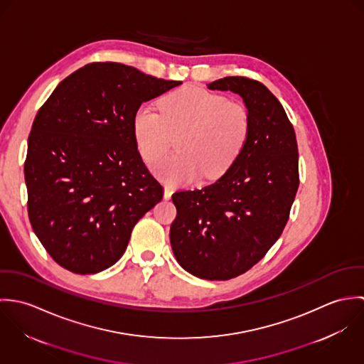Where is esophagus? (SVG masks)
Instances as JSON below:
<instances>
[{"instance_id":"34e87169","label":"esophagus","mask_w":364,"mask_h":364,"mask_svg":"<svg viewBox=\"0 0 364 364\" xmlns=\"http://www.w3.org/2000/svg\"><path fill=\"white\" fill-rule=\"evenodd\" d=\"M172 193H173V188L171 185H165L164 186V198L165 199H171Z\"/></svg>"}]
</instances>
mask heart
I'll return each mask as SVG.
<instances>
[{
  "instance_id": "1",
  "label": "heart",
  "mask_w": 364,
  "mask_h": 364,
  "mask_svg": "<svg viewBox=\"0 0 364 364\" xmlns=\"http://www.w3.org/2000/svg\"><path fill=\"white\" fill-rule=\"evenodd\" d=\"M161 112L140 106L133 117V134L146 161L164 156L172 136L182 133L178 156L154 164L156 173L168 183L195 181L202 172L206 179L224 175L242 154L251 130L245 106L198 87L176 90L159 102Z\"/></svg>"
}]
</instances>
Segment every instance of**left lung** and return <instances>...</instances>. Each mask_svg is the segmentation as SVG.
<instances>
[{
  "label": "left lung",
  "instance_id": "obj_1",
  "mask_svg": "<svg viewBox=\"0 0 364 364\" xmlns=\"http://www.w3.org/2000/svg\"><path fill=\"white\" fill-rule=\"evenodd\" d=\"M208 90L240 95L250 114L247 146L214 183L172 195L169 240L178 263L206 280H228L258 263L282 235L299 189L294 129L258 81L225 77Z\"/></svg>",
  "mask_w": 364,
  "mask_h": 364
}]
</instances>
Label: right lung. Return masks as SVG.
Here are the masks:
<instances>
[{
  "label": "right lung",
  "mask_w": 364,
  "mask_h": 364,
  "mask_svg": "<svg viewBox=\"0 0 364 364\" xmlns=\"http://www.w3.org/2000/svg\"><path fill=\"white\" fill-rule=\"evenodd\" d=\"M181 84L120 63H91L39 109L25 161L28 213L64 269L91 274L114 264L136 223L161 202L164 188L137 151L133 117Z\"/></svg>",
  "instance_id": "add662e5"
}]
</instances>
